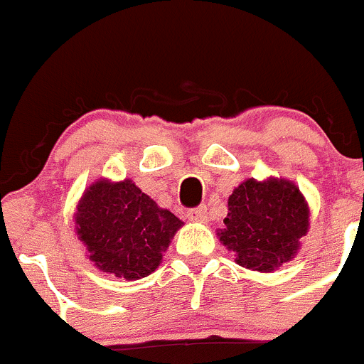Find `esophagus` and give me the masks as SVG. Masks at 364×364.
Returning <instances> with one entry per match:
<instances>
[{
    "instance_id": "obj_1",
    "label": "esophagus",
    "mask_w": 364,
    "mask_h": 364,
    "mask_svg": "<svg viewBox=\"0 0 364 364\" xmlns=\"http://www.w3.org/2000/svg\"><path fill=\"white\" fill-rule=\"evenodd\" d=\"M187 219L189 221H207V207L200 205L196 208H189L187 210Z\"/></svg>"
}]
</instances>
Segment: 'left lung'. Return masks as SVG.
Masks as SVG:
<instances>
[{
	"mask_svg": "<svg viewBox=\"0 0 364 364\" xmlns=\"http://www.w3.org/2000/svg\"><path fill=\"white\" fill-rule=\"evenodd\" d=\"M219 240L235 251L242 267L271 272L294 258L306 235L309 210L299 187L289 181L242 182L228 198Z\"/></svg>",
	"mask_w": 364,
	"mask_h": 364,
	"instance_id": "8db88e82",
	"label": "left lung"
}]
</instances>
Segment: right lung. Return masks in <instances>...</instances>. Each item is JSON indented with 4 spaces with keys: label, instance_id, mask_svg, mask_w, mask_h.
<instances>
[{
    "label": "right lung",
    "instance_id": "1",
    "mask_svg": "<svg viewBox=\"0 0 364 364\" xmlns=\"http://www.w3.org/2000/svg\"><path fill=\"white\" fill-rule=\"evenodd\" d=\"M75 225L100 271L139 279L156 271L182 221L131 181H99L82 194Z\"/></svg>",
    "mask_w": 364,
    "mask_h": 364
}]
</instances>
